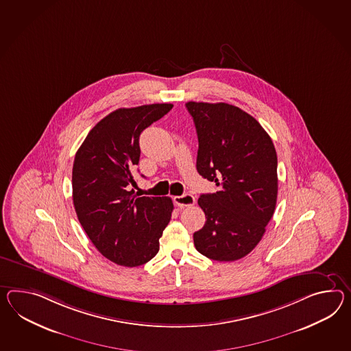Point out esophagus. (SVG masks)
Listing matches in <instances>:
<instances>
[{
  "mask_svg": "<svg viewBox=\"0 0 351 351\" xmlns=\"http://www.w3.org/2000/svg\"><path fill=\"white\" fill-rule=\"evenodd\" d=\"M173 203L180 208H185V206H191L195 204V197L191 194H184V195H178L173 197Z\"/></svg>",
  "mask_w": 351,
  "mask_h": 351,
  "instance_id": "1",
  "label": "esophagus"
}]
</instances>
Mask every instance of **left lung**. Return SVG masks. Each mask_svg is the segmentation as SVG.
<instances>
[{
	"label": "left lung",
	"mask_w": 351,
	"mask_h": 351,
	"mask_svg": "<svg viewBox=\"0 0 351 351\" xmlns=\"http://www.w3.org/2000/svg\"><path fill=\"white\" fill-rule=\"evenodd\" d=\"M197 128V170L218 191L197 204L206 222L194 233L197 251L215 261L250 254L273 218L278 197V157L265 129L237 106L186 103Z\"/></svg>",
	"instance_id": "left-lung-1"
}]
</instances>
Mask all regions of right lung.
<instances>
[{"label":"right lung","instance_id":"obj_1","mask_svg":"<svg viewBox=\"0 0 351 351\" xmlns=\"http://www.w3.org/2000/svg\"><path fill=\"white\" fill-rule=\"evenodd\" d=\"M172 104L121 108L91 129L72 169V197L78 221L95 247L121 266L143 265L156 256L171 219L169 197H137L134 169L139 136L172 109Z\"/></svg>","mask_w":351,"mask_h":351}]
</instances>
